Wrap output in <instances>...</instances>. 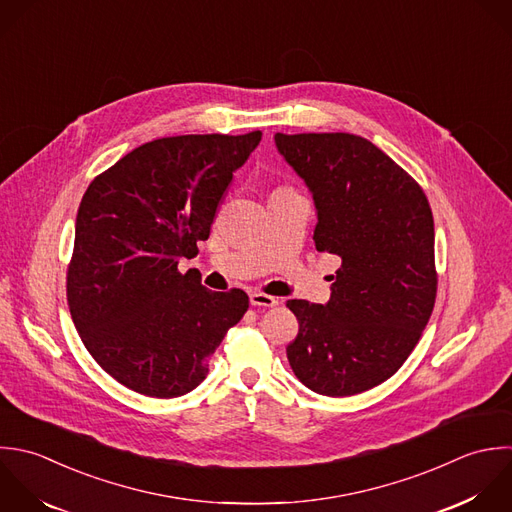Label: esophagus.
Returning a JSON list of instances; mask_svg holds the SVG:
<instances>
[{
	"label": "esophagus",
	"mask_w": 512,
	"mask_h": 512,
	"mask_svg": "<svg viewBox=\"0 0 512 512\" xmlns=\"http://www.w3.org/2000/svg\"><path fill=\"white\" fill-rule=\"evenodd\" d=\"M249 301H251V305H255V307H277V305H279V301H277L275 297H271V295H267V293H261V291L251 293V295H249Z\"/></svg>",
	"instance_id": "1"
}]
</instances>
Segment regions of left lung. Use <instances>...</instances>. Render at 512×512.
<instances>
[{
    "mask_svg": "<svg viewBox=\"0 0 512 512\" xmlns=\"http://www.w3.org/2000/svg\"><path fill=\"white\" fill-rule=\"evenodd\" d=\"M315 203V247L341 257L331 299L287 301L299 335L287 347L297 379L349 397L393 377L435 307V223L417 181L351 133H275Z\"/></svg>",
    "mask_w": 512,
    "mask_h": 512,
    "instance_id": "1",
    "label": "left lung"
}]
</instances>
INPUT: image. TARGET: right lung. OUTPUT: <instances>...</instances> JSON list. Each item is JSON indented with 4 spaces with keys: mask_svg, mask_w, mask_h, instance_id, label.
Returning a JSON list of instances; mask_svg holds the SVG:
<instances>
[{
    "mask_svg": "<svg viewBox=\"0 0 512 512\" xmlns=\"http://www.w3.org/2000/svg\"><path fill=\"white\" fill-rule=\"evenodd\" d=\"M261 135L155 139L89 183L67 303L89 355L127 389L157 399L193 391L207 375L205 359L245 315V291H209L177 265L209 237L233 171Z\"/></svg>",
    "mask_w": 512,
    "mask_h": 512,
    "instance_id": "right-lung-1",
    "label": "right lung"
}]
</instances>
